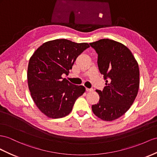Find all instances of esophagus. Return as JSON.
<instances>
[{"mask_svg": "<svg viewBox=\"0 0 157 157\" xmlns=\"http://www.w3.org/2000/svg\"><path fill=\"white\" fill-rule=\"evenodd\" d=\"M86 90L87 92H91V91H94L93 89H89V88H86Z\"/></svg>", "mask_w": 157, "mask_h": 157, "instance_id": "esophagus-1", "label": "esophagus"}]
</instances>
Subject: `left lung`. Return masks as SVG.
<instances>
[{"mask_svg":"<svg viewBox=\"0 0 157 157\" xmlns=\"http://www.w3.org/2000/svg\"><path fill=\"white\" fill-rule=\"evenodd\" d=\"M90 44L98 54L99 70L106 82L103 91L96 90L99 100L92 105V111L98 117L111 121L125 113L137 95L139 65L121 43L105 38Z\"/></svg>","mask_w":157,"mask_h":157,"instance_id":"1","label":"left lung"}]
</instances>
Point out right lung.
<instances>
[{
  "instance_id": "obj_1",
  "label": "right lung",
  "mask_w": 157,
  "mask_h": 157,
  "mask_svg": "<svg viewBox=\"0 0 157 157\" xmlns=\"http://www.w3.org/2000/svg\"><path fill=\"white\" fill-rule=\"evenodd\" d=\"M90 47L57 39L44 43L34 52L28 66V85L36 105L47 117L58 119L72 110L86 88L71 83L62 74H68L79 55Z\"/></svg>"
}]
</instances>
